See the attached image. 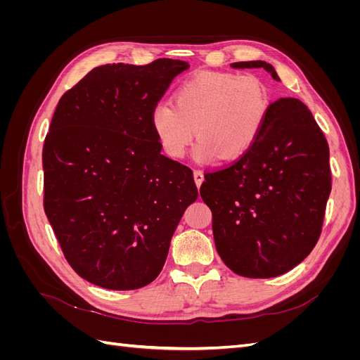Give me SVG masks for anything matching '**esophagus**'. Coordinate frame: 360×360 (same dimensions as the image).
Returning a JSON list of instances; mask_svg holds the SVG:
<instances>
[{
  "label": "esophagus",
  "mask_w": 360,
  "mask_h": 360,
  "mask_svg": "<svg viewBox=\"0 0 360 360\" xmlns=\"http://www.w3.org/2000/svg\"><path fill=\"white\" fill-rule=\"evenodd\" d=\"M193 180H195V183H197V186L200 188L201 183L204 181V172L201 169H195L193 171Z\"/></svg>",
  "instance_id": "obj_1"
}]
</instances>
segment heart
<instances>
[{
	"label": "heart",
	"instance_id": "heart-1",
	"mask_svg": "<svg viewBox=\"0 0 360 360\" xmlns=\"http://www.w3.org/2000/svg\"><path fill=\"white\" fill-rule=\"evenodd\" d=\"M270 111V93L252 73L202 72L184 81L174 103L159 102L150 114L163 151L181 159L197 130L195 158L236 159L258 139Z\"/></svg>",
	"mask_w": 360,
	"mask_h": 360
}]
</instances>
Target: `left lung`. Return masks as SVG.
<instances>
[{"mask_svg":"<svg viewBox=\"0 0 360 360\" xmlns=\"http://www.w3.org/2000/svg\"><path fill=\"white\" fill-rule=\"evenodd\" d=\"M231 66L263 68L279 81L266 61ZM204 179L200 193L213 214L217 254L234 274L279 276L317 245L332 189L329 146L307 105L296 97L271 102L254 146Z\"/></svg>","mask_w":360,"mask_h":360,"instance_id":"obj_1","label":"left lung"}]
</instances>
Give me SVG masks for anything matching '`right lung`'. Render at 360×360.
Instances as JSON below:
<instances>
[{
    "mask_svg": "<svg viewBox=\"0 0 360 360\" xmlns=\"http://www.w3.org/2000/svg\"><path fill=\"white\" fill-rule=\"evenodd\" d=\"M180 60L105 64L61 96L43 144V209L70 267L108 290H136L165 264L198 198L192 169L160 155L151 110Z\"/></svg>",
    "mask_w": 360,
    "mask_h": 360,
    "instance_id": "add662e5",
    "label": "right lung"
}]
</instances>
